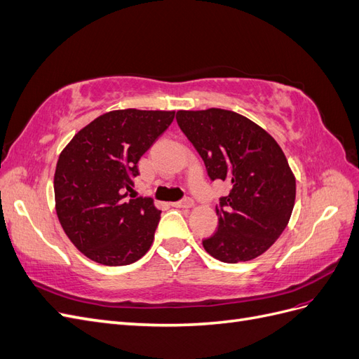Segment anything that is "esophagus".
<instances>
[{
    "label": "esophagus",
    "instance_id": "esophagus-1",
    "mask_svg": "<svg viewBox=\"0 0 359 359\" xmlns=\"http://www.w3.org/2000/svg\"><path fill=\"white\" fill-rule=\"evenodd\" d=\"M193 205H194V202H193L190 198L184 199V201H181V202H175V203H173V206H177V208H191Z\"/></svg>",
    "mask_w": 359,
    "mask_h": 359
}]
</instances>
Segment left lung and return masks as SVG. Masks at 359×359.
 I'll list each match as a JSON object with an SVG mask.
<instances>
[{
    "label": "left lung",
    "instance_id": "1",
    "mask_svg": "<svg viewBox=\"0 0 359 359\" xmlns=\"http://www.w3.org/2000/svg\"><path fill=\"white\" fill-rule=\"evenodd\" d=\"M177 123L202 157L210 178L231 184L220 199L217 232L202 241L226 264L252 260L283 233L297 181L283 149L266 130L232 111H178Z\"/></svg>",
    "mask_w": 359,
    "mask_h": 359
}]
</instances>
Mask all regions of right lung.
Segmentation results:
<instances>
[{"mask_svg": "<svg viewBox=\"0 0 359 359\" xmlns=\"http://www.w3.org/2000/svg\"><path fill=\"white\" fill-rule=\"evenodd\" d=\"M175 111L119 109L97 116L61 151L53 190L64 232L86 257L123 266L154 241L160 210L135 196L137 161L170 126Z\"/></svg>", "mask_w": 359, "mask_h": 359, "instance_id": "add662e5", "label": "right lung"}]
</instances>
